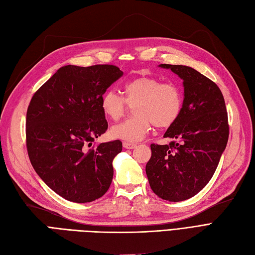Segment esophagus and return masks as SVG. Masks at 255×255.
I'll use <instances>...</instances> for the list:
<instances>
[{"mask_svg":"<svg viewBox=\"0 0 255 255\" xmlns=\"http://www.w3.org/2000/svg\"><path fill=\"white\" fill-rule=\"evenodd\" d=\"M136 143L133 142H128V141H123V146H125L126 149H134L136 148Z\"/></svg>","mask_w":255,"mask_h":255,"instance_id":"obj_1","label":"esophagus"}]
</instances>
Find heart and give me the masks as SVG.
<instances>
[{
	"label": "heart",
	"instance_id": "b5f03b06",
	"mask_svg": "<svg viewBox=\"0 0 255 255\" xmlns=\"http://www.w3.org/2000/svg\"><path fill=\"white\" fill-rule=\"evenodd\" d=\"M125 97L107 90L101 98V107L107 118L117 121L128 105H134L136 116L111 128L115 138L138 141L149 133L154 125L158 128L172 127L183 111V95L173 83H163L153 76L141 75L123 85Z\"/></svg>",
	"mask_w": 255,
	"mask_h": 255
}]
</instances>
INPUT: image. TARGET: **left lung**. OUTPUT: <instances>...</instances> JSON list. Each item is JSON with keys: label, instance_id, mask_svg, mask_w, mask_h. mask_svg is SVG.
Segmentation results:
<instances>
[{"label": "left lung", "instance_id": "obj_1", "mask_svg": "<svg viewBox=\"0 0 255 255\" xmlns=\"http://www.w3.org/2000/svg\"><path fill=\"white\" fill-rule=\"evenodd\" d=\"M171 69L184 81L180 118L167 129L168 144H151L145 173L154 194L170 202L196 196L210 182L229 139L225 99L219 87L195 69L181 65Z\"/></svg>", "mask_w": 255, "mask_h": 255}]
</instances>
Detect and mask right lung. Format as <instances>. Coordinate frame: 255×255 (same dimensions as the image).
Masks as SVG:
<instances>
[{
    "mask_svg": "<svg viewBox=\"0 0 255 255\" xmlns=\"http://www.w3.org/2000/svg\"><path fill=\"white\" fill-rule=\"evenodd\" d=\"M122 74L114 65H68L30 100L25 123L29 160L41 180L68 201H95L111 186L112 163L122 142L94 141L109 128L101 98Z\"/></svg>",
    "mask_w": 255,
    "mask_h": 255,
    "instance_id": "1",
    "label": "right lung"
}]
</instances>
